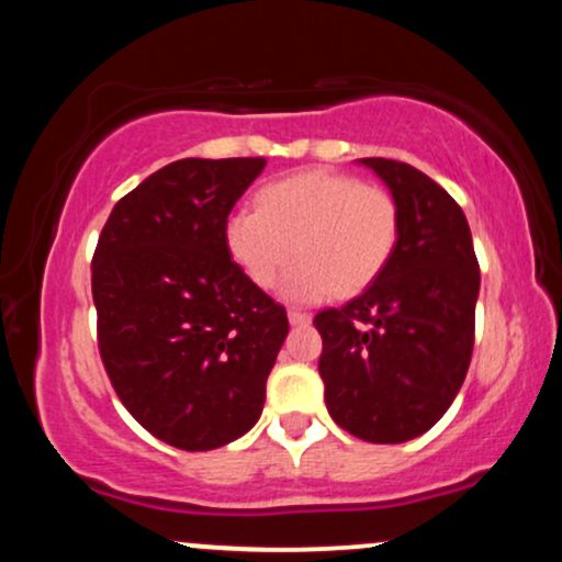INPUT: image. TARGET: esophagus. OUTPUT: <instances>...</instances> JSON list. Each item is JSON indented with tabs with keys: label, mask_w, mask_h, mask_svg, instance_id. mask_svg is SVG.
I'll use <instances>...</instances> for the list:
<instances>
[{
	"label": "esophagus",
	"mask_w": 562,
	"mask_h": 562,
	"mask_svg": "<svg viewBox=\"0 0 562 562\" xmlns=\"http://www.w3.org/2000/svg\"><path fill=\"white\" fill-rule=\"evenodd\" d=\"M288 319H290V325H308V322H312V314L301 312V308H290Z\"/></svg>",
	"instance_id": "34e87169"
}]
</instances>
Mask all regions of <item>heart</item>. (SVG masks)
I'll use <instances>...</instances> for the list:
<instances>
[{"mask_svg": "<svg viewBox=\"0 0 562 562\" xmlns=\"http://www.w3.org/2000/svg\"><path fill=\"white\" fill-rule=\"evenodd\" d=\"M256 205L232 211L224 243L259 288H272L293 254L299 256L280 285L282 299L293 303H319L372 285L402 235V214L389 190L327 169L269 182Z\"/></svg>", "mask_w": 562, "mask_h": 562, "instance_id": "obj_1", "label": "heart"}]
</instances>
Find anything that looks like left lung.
I'll use <instances>...</instances> for the list:
<instances>
[{
  "instance_id": "8db88e82",
  "label": "left lung",
  "mask_w": 562,
  "mask_h": 562,
  "mask_svg": "<svg viewBox=\"0 0 562 562\" xmlns=\"http://www.w3.org/2000/svg\"><path fill=\"white\" fill-rule=\"evenodd\" d=\"M396 198L402 235L383 274L314 317L327 412L372 443L423 436L454 402L473 357L481 272L468 218L415 166L362 158Z\"/></svg>"
}]
</instances>
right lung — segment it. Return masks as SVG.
Segmentation results:
<instances>
[{"instance_id":"add662e5","label":"right lung","mask_w":562,"mask_h":562,"mask_svg":"<svg viewBox=\"0 0 562 562\" xmlns=\"http://www.w3.org/2000/svg\"><path fill=\"white\" fill-rule=\"evenodd\" d=\"M263 158H184L115 203L92 259L97 344L142 428L209 451L254 428L288 314L232 261L229 211Z\"/></svg>"}]
</instances>
